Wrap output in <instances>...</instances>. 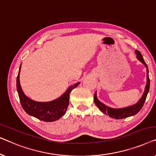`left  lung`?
Wrapping results in <instances>:
<instances>
[{
  "label": "left lung",
  "instance_id": "8db88e82",
  "mask_svg": "<svg viewBox=\"0 0 156 156\" xmlns=\"http://www.w3.org/2000/svg\"><path fill=\"white\" fill-rule=\"evenodd\" d=\"M136 54L138 59L141 61L147 68V83L146 85V88H145V91L143 96H142V98L139 100V102H138L136 104L133 105L132 106L130 107H124V108L121 109H113L111 108V107H107L106 105H105L103 103L100 102L97 98L96 93H95V95H94V102H95V105H97L98 108L100 109V110L102 112L105 114V115H108L109 117L114 118V119H124V118L136 115V114L141 110L142 107H143L145 101H146V99L147 95H148L149 88H150V78H149L148 76V66H147V64L144 60L143 56H142L141 52L138 51V50H136Z\"/></svg>",
  "mask_w": 156,
  "mask_h": 156
}]
</instances>
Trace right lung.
Instances as JSON below:
<instances>
[{"label":"right lung","instance_id":"add662e5","mask_svg":"<svg viewBox=\"0 0 156 156\" xmlns=\"http://www.w3.org/2000/svg\"><path fill=\"white\" fill-rule=\"evenodd\" d=\"M20 71V67L17 77V90L22 107L28 115L33 116L41 121L49 122L56 121L64 115L69 105V95L71 91L80 83H75L72 86L69 87L61 97L55 100L48 102H36L26 97L22 90L19 80Z\"/></svg>","mask_w":156,"mask_h":156}]
</instances>
